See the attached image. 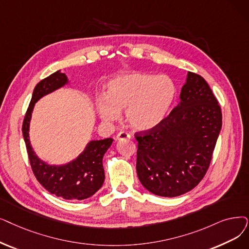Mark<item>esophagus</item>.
I'll list each match as a JSON object with an SVG mask.
<instances>
[{"instance_id": "obj_1", "label": "esophagus", "mask_w": 249, "mask_h": 249, "mask_svg": "<svg viewBox=\"0 0 249 249\" xmlns=\"http://www.w3.org/2000/svg\"><path fill=\"white\" fill-rule=\"evenodd\" d=\"M130 138H131L130 134H128L127 132H124V131H121V132H119V133H118V135L116 136V139H117V140H123V139H130Z\"/></svg>"}]
</instances>
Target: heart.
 <instances>
[{
	"label": "heart",
	"instance_id": "b5f03b06",
	"mask_svg": "<svg viewBox=\"0 0 249 249\" xmlns=\"http://www.w3.org/2000/svg\"><path fill=\"white\" fill-rule=\"evenodd\" d=\"M177 86L165 74L130 73L113 79L107 94L96 99L103 121L113 123L125 110L128 125L134 130H150L163 122L176 99Z\"/></svg>",
	"mask_w": 249,
	"mask_h": 249
}]
</instances>
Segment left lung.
I'll return each instance as SVG.
<instances>
[{
	"instance_id": "left-lung-1",
	"label": "left lung",
	"mask_w": 249,
	"mask_h": 249,
	"mask_svg": "<svg viewBox=\"0 0 249 249\" xmlns=\"http://www.w3.org/2000/svg\"><path fill=\"white\" fill-rule=\"evenodd\" d=\"M221 128V107L209 84L188 72L177 107L157 127L135 133L140 183L164 197L193 189L210 167Z\"/></svg>"
}]
</instances>
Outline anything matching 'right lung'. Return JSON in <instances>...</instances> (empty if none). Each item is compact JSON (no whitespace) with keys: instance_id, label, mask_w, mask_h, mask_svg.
<instances>
[{"instance_id":"1","label":"right lung","mask_w":249,"mask_h":249,"mask_svg":"<svg viewBox=\"0 0 249 249\" xmlns=\"http://www.w3.org/2000/svg\"><path fill=\"white\" fill-rule=\"evenodd\" d=\"M69 83L61 70L51 74L36 84L22 125L23 138L31 169L36 179L50 193L69 200H82L92 196L104 184L105 172L103 158L114 139L90 140L82 153L64 165H50L40 160L30 144L29 127L36 103L42 96L52 93Z\"/></svg>"}]
</instances>
